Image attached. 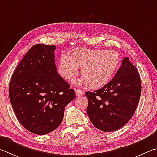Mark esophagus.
<instances>
[{
  "instance_id": "34e87169",
  "label": "esophagus",
  "mask_w": 157,
  "mask_h": 157,
  "mask_svg": "<svg viewBox=\"0 0 157 157\" xmlns=\"http://www.w3.org/2000/svg\"><path fill=\"white\" fill-rule=\"evenodd\" d=\"M75 93H76L77 96H80L82 95V94H83V93H82V91L79 89H75Z\"/></svg>"
}]
</instances>
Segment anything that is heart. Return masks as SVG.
<instances>
[{"label": "heart", "mask_w": 157, "mask_h": 157, "mask_svg": "<svg viewBox=\"0 0 157 157\" xmlns=\"http://www.w3.org/2000/svg\"><path fill=\"white\" fill-rule=\"evenodd\" d=\"M119 55L115 50L75 48L71 55L62 54L59 59L58 71L67 81H71L82 69L84 77L78 84L88 83L96 88L106 85L112 78L119 63Z\"/></svg>", "instance_id": "obj_1"}]
</instances>
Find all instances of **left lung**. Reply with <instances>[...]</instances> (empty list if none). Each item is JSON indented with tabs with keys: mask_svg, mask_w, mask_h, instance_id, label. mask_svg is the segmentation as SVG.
<instances>
[{
	"mask_svg": "<svg viewBox=\"0 0 157 157\" xmlns=\"http://www.w3.org/2000/svg\"><path fill=\"white\" fill-rule=\"evenodd\" d=\"M141 93L140 75L126 57L111 81L100 89L85 93L88 99L86 112L91 123L104 132L120 129L133 116Z\"/></svg>",
	"mask_w": 157,
	"mask_h": 157,
	"instance_id": "left-lung-1",
	"label": "left lung"
}]
</instances>
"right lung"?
Instances as JSON below:
<instances>
[{
	"label": "right lung",
	"mask_w": 157,
	"mask_h": 157,
	"mask_svg": "<svg viewBox=\"0 0 157 157\" xmlns=\"http://www.w3.org/2000/svg\"><path fill=\"white\" fill-rule=\"evenodd\" d=\"M54 45L38 44L14 71L9 95L14 113L29 132L43 135L56 130L75 93L57 71Z\"/></svg>",
	"instance_id": "add662e5"
}]
</instances>
